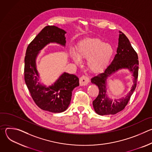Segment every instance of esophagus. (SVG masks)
<instances>
[{
    "instance_id": "34e87169",
    "label": "esophagus",
    "mask_w": 152,
    "mask_h": 152,
    "mask_svg": "<svg viewBox=\"0 0 152 152\" xmlns=\"http://www.w3.org/2000/svg\"><path fill=\"white\" fill-rule=\"evenodd\" d=\"M89 82V79L85 76H82L79 79V84L80 86L86 85Z\"/></svg>"
}]
</instances>
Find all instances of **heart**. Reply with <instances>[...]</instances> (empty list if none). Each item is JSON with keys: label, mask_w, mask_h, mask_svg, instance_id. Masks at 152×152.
Listing matches in <instances>:
<instances>
[{"label": "heart", "mask_w": 152, "mask_h": 152, "mask_svg": "<svg viewBox=\"0 0 152 152\" xmlns=\"http://www.w3.org/2000/svg\"><path fill=\"white\" fill-rule=\"evenodd\" d=\"M114 49L112 46L98 38L86 39L80 42L76 53L72 52V58L76 64L80 59H87L88 69L93 73H100L109 64Z\"/></svg>", "instance_id": "heart-1"}]
</instances>
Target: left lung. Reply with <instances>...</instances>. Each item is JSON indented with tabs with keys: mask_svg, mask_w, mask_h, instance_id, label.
Segmentation results:
<instances>
[{
	"mask_svg": "<svg viewBox=\"0 0 152 152\" xmlns=\"http://www.w3.org/2000/svg\"><path fill=\"white\" fill-rule=\"evenodd\" d=\"M138 58L127 37L119 31L118 44L117 54L111 63L103 72L99 73L91 79L92 83L98 86L99 93L93 102L95 112L100 115H114L122 111L127 105L137 85L138 75ZM127 69L133 76L132 87L124 98L113 101L107 94V79L113 74L120 69Z\"/></svg>",
	"mask_w": 152,
	"mask_h": 152,
	"instance_id": "left-lung-1",
	"label": "left lung"
}]
</instances>
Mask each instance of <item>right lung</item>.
<instances>
[{
	"label": "right lung",
	"mask_w": 152,
	"mask_h": 152,
	"mask_svg": "<svg viewBox=\"0 0 152 152\" xmlns=\"http://www.w3.org/2000/svg\"><path fill=\"white\" fill-rule=\"evenodd\" d=\"M66 33L55 26H46L29 45L25 58V80L34 101L41 110L53 113L67 109L72 91L79 85V78L64 72L53 84L47 86L39 82L36 60L40 51L50 43L66 46Z\"/></svg>",
	"instance_id": "right-lung-1"
}]
</instances>
